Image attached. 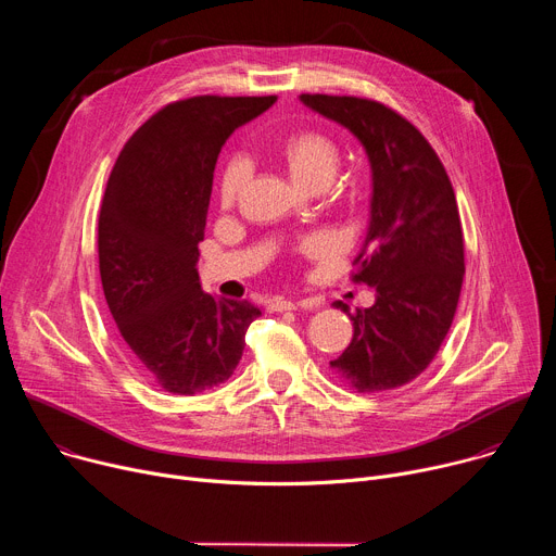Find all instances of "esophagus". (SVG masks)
Returning <instances> with one entry per match:
<instances>
[{
	"instance_id": "1",
	"label": "esophagus",
	"mask_w": 556,
	"mask_h": 556,
	"mask_svg": "<svg viewBox=\"0 0 556 556\" xmlns=\"http://www.w3.org/2000/svg\"><path fill=\"white\" fill-rule=\"evenodd\" d=\"M312 299H301V301H290V299H270L268 301V312H283V309H294V307H312Z\"/></svg>"
}]
</instances>
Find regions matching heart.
I'll return each instance as SVG.
<instances>
[{"instance_id":"heart-1","label":"heart","mask_w":556,"mask_h":556,"mask_svg":"<svg viewBox=\"0 0 556 556\" xmlns=\"http://www.w3.org/2000/svg\"><path fill=\"white\" fill-rule=\"evenodd\" d=\"M286 165L292 174V178L305 187H316V185H328L339 167V147L337 142L321 134V131H299L290 136L283 142L281 149ZM253 174V165L249 161V155L244 153H235L224 163L219 172V182H217V198L222 206H232L237 198L242 195L244 187L249 185ZM328 237L324 232H314L303 242L305 251H324L328 249Z\"/></svg>"}]
</instances>
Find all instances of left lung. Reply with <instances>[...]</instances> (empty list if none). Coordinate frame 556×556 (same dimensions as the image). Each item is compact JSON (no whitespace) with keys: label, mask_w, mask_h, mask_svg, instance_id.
Returning <instances> with one entry per match:
<instances>
[{"label":"left lung","mask_w":556,"mask_h":556,"mask_svg":"<svg viewBox=\"0 0 556 556\" xmlns=\"http://www.w3.org/2000/svg\"><path fill=\"white\" fill-rule=\"evenodd\" d=\"M314 112L348 127L371 165V208L352 279L376 290L350 312L354 334L330 361L361 393L403 387L435 358L464 281V235L453 185L435 149L403 114L361 97L301 94Z\"/></svg>","instance_id":"left-lung-1"}]
</instances>
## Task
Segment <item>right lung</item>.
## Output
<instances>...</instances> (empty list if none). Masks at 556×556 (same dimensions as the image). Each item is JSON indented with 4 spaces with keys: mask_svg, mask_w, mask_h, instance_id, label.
<instances>
[{
    "mask_svg": "<svg viewBox=\"0 0 556 556\" xmlns=\"http://www.w3.org/2000/svg\"><path fill=\"white\" fill-rule=\"evenodd\" d=\"M277 97H191L144 121L110 174L99 215V270L118 332L169 393L230 378L262 309L206 294L198 277L213 172L226 138Z\"/></svg>",
    "mask_w": 556,
    "mask_h": 556,
    "instance_id": "add662e5",
    "label": "right lung"
}]
</instances>
